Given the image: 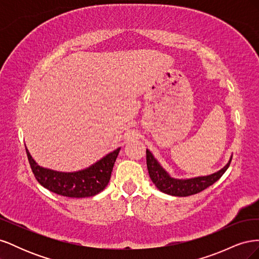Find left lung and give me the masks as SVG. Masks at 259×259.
<instances>
[{
    "label": "left lung",
    "mask_w": 259,
    "mask_h": 259,
    "mask_svg": "<svg viewBox=\"0 0 259 259\" xmlns=\"http://www.w3.org/2000/svg\"><path fill=\"white\" fill-rule=\"evenodd\" d=\"M146 154L147 167L149 171V176H150L152 183L156 186V188H158L160 191L166 194L175 195V197H188V195H192L205 190L207 187L216 183L217 180L224 175L227 168L229 167L230 162L232 160L231 156L228 164H227L225 167L211 175L200 176L189 179H176L170 177L166 173L165 169L160 165L158 161L154 159V156L148 149L146 151Z\"/></svg>",
    "instance_id": "1"
}]
</instances>
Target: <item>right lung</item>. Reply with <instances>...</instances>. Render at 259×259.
Returning <instances> with one entry per match:
<instances>
[{"instance_id": "right-lung-1", "label": "right lung", "mask_w": 259, "mask_h": 259, "mask_svg": "<svg viewBox=\"0 0 259 259\" xmlns=\"http://www.w3.org/2000/svg\"><path fill=\"white\" fill-rule=\"evenodd\" d=\"M120 149L108 153L92 166L73 173L44 168L37 165L27 148L26 152L35 179L46 189L64 197L88 198L94 197L107 187Z\"/></svg>"}]
</instances>
